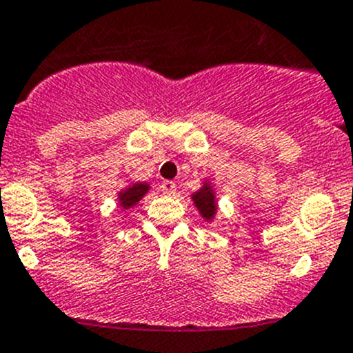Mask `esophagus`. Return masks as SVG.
Masks as SVG:
<instances>
[{"label": "esophagus", "mask_w": 353, "mask_h": 353, "mask_svg": "<svg viewBox=\"0 0 353 353\" xmlns=\"http://www.w3.org/2000/svg\"><path fill=\"white\" fill-rule=\"evenodd\" d=\"M160 190H161V193H163V195H174V193H176V190H177V186H176V183H174V181H163V183L160 184Z\"/></svg>", "instance_id": "obj_1"}]
</instances>
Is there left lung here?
Instances as JSON below:
<instances>
[{
  "mask_svg": "<svg viewBox=\"0 0 353 353\" xmlns=\"http://www.w3.org/2000/svg\"><path fill=\"white\" fill-rule=\"evenodd\" d=\"M193 203L199 209L200 216L205 219V221H212L217 212V202H216V193H214V188L210 186L209 181L203 183V186L200 188L199 192H195L192 195Z\"/></svg>",
  "mask_w": 353,
  "mask_h": 353,
  "instance_id": "1",
  "label": "left lung"
}]
</instances>
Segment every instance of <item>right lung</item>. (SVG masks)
I'll use <instances>...</instances> for the list:
<instances>
[{"mask_svg": "<svg viewBox=\"0 0 353 353\" xmlns=\"http://www.w3.org/2000/svg\"><path fill=\"white\" fill-rule=\"evenodd\" d=\"M148 192H150L148 183H132L118 193V203H120L121 209H130V207L137 205Z\"/></svg>", "mask_w": 353, "mask_h": 353, "instance_id": "obj_1", "label": "right lung"}]
</instances>
